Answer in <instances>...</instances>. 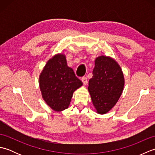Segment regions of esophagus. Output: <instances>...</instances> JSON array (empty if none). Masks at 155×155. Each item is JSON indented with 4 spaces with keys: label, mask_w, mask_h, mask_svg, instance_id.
I'll return each mask as SVG.
<instances>
[{
    "label": "esophagus",
    "mask_w": 155,
    "mask_h": 155,
    "mask_svg": "<svg viewBox=\"0 0 155 155\" xmlns=\"http://www.w3.org/2000/svg\"><path fill=\"white\" fill-rule=\"evenodd\" d=\"M81 81H82V82H83L84 85H86L88 83V80H87V78L86 77H83V78H82Z\"/></svg>",
    "instance_id": "34e87169"
}]
</instances>
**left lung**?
<instances>
[{
    "mask_svg": "<svg viewBox=\"0 0 155 155\" xmlns=\"http://www.w3.org/2000/svg\"><path fill=\"white\" fill-rule=\"evenodd\" d=\"M88 89L98 114L108 113L119 99L124 88L121 68L113 58L100 56L95 60Z\"/></svg>",
    "mask_w": 155,
    "mask_h": 155,
    "instance_id": "obj_1",
    "label": "left lung"
}]
</instances>
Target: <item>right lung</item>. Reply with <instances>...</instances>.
<instances>
[{
	"mask_svg": "<svg viewBox=\"0 0 155 155\" xmlns=\"http://www.w3.org/2000/svg\"><path fill=\"white\" fill-rule=\"evenodd\" d=\"M83 85L68 67L64 54H58L48 60L39 77L42 97L52 110L67 108L74 91Z\"/></svg>",
	"mask_w": 155,
	"mask_h": 155,
	"instance_id": "1",
	"label": "right lung"
}]
</instances>
